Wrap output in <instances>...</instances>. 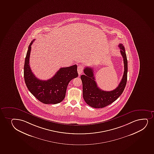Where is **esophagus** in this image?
I'll list each match as a JSON object with an SVG mask.
<instances>
[{
    "mask_svg": "<svg viewBox=\"0 0 154 154\" xmlns=\"http://www.w3.org/2000/svg\"><path fill=\"white\" fill-rule=\"evenodd\" d=\"M83 66L81 65H79L78 66V73L79 74V75H80V74H81L83 72Z\"/></svg>",
    "mask_w": 154,
    "mask_h": 154,
    "instance_id": "34e87169",
    "label": "esophagus"
}]
</instances>
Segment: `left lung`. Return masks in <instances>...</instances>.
Instances as JSON below:
<instances>
[{
	"mask_svg": "<svg viewBox=\"0 0 154 154\" xmlns=\"http://www.w3.org/2000/svg\"><path fill=\"white\" fill-rule=\"evenodd\" d=\"M124 62V74L118 86L114 90L107 91L97 86L94 76V69L86 67L84 69L85 74L81 76L83 84L84 100L89 106L93 108H101L108 106L116 101L124 91L127 82V60L125 48L123 45H119Z\"/></svg>",
	"mask_w": 154,
	"mask_h": 154,
	"instance_id": "obj_1",
	"label": "left lung"
}]
</instances>
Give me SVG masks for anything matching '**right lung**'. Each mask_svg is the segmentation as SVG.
Returning <instances> with one entry per match:
<instances>
[{
    "label": "right lung",
    "instance_id": "right-lung-1",
    "mask_svg": "<svg viewBox=\"0 0 154 154\" xmlns=\"http://www.w3.org/2000/svg\"><path fill=\"white\" fill-rule=\"evenodd\" d=\"M29 46L24 65V79L30 92L41 102L46 104H55L61 102L65 97L69 82L77 78V65L60 68L52 78L47 81L37 79L32 72L29 65L31 45Z\"/></svg>",
    "mask_w": 154,
    "mask_h": 154
}]
</instances>
